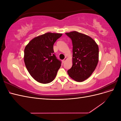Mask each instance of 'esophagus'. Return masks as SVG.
Instances as JSON below:
<instances>
[{
  "instance_id": "1",
  "label": "esophagus",
  "mask_w": 121,
  "mask_h": 121,
  "mask_svg": "<svg viewBox=\"0 0 121 121\" xmlns=\"http://www.w3.org/2000/svg\"><path fill=\"white\" fill-rule=\"evenodd\" d=\"M67 60V58L66 57H65V59L63 60V63H65V61H66V60Z\"/></svg>"
}]
</instances>
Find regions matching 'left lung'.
Returning a JSON list of instances; mask_svg holds the SVG:
<instances>
[{
  "instance_id": "1",
  "label": "left lung",
  "mask_w": 121,
  "mask_h": 121,
  "mask_svg": "<svg viewBox=\"0 0 121 121\" xmlns=\"http://www.w3.org/2000/svg\"><path fill=\"white\" fill-rule=\"evenodd\" d=\"M72 40L73 65L68 71L70 77L83 82L92 75L99 60L97 44L90 36L77 31L65 33Z\"/></svg>"
}]
</instances>
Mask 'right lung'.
Segmentation results:
<instances>
[{
  "label": "right lung",
  "instance_id": "add662e5",
  "mask_svg": "<svg viewBox=\"0 0 121 121\" xmlns=\"http://www.w3.org/2000/svg\"><path fill=\"white\" fill-rule=\"evenodd\" d=\"M62 33L47 32L37 36L24 49V60L29 74L37 82H52L61 66V62L53 54V44Z\"/></svg>",
  "mask_w": 121,
  "mask_h": 121
}]
</instances>
